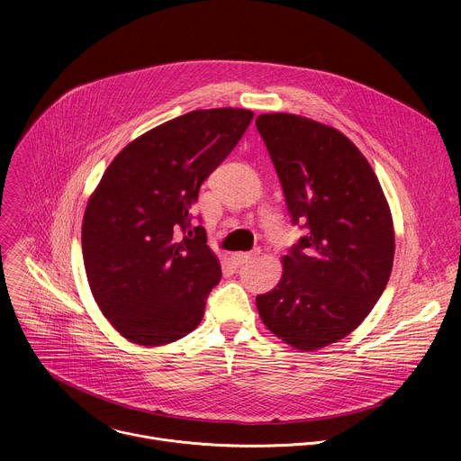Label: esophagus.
<instances>
[{"label":"esophagus","mask_w":461,"mask_h":461,"mask_svg":"<svg viewBox=\"0 0 461 461\" xmlns=\"http://www.w3.org/2000/svg\"><path fill=\"white\" fill-rule=\"evenodd\" d=\"M258 253H260V248H255L253 251H239V253L231 255V260H233L235 267H242V265H246L248 260L255 258Z\"/></svg>","instance_id":"obj_1"}]
</instances>
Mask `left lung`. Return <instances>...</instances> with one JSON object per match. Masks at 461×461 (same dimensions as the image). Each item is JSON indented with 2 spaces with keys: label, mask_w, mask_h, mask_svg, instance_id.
<instances>
[{
  "label": "left lung",
  "mask_w": 461,
  "mask_h": 461,
  "mask_svg": "<svg viewBox=\"0 0 461 461\" xmlns=\"http://www.w3.org/2000/svg\"><path fill=\"white\" fill-rule=\"evenodd\" d=\"M255 125L292 224L304 230L257 308L285 343L315 350L356 330L381 297L393 260L390 210L370 164L338 129L288 113Z\"/></svg>",
  "instance_id": "obj_1"
}]
</instances>
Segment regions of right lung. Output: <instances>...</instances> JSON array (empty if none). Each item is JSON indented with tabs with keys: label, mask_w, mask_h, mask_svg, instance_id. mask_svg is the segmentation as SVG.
Here are the masks:
<instances>
[{
	"label": "right lung",
	"mask_w": 461,
	"mask_h": 461,
	"mask_svg": "<svg viewBox=\"0 0 461 461\" xmlns=\"http://www.w3.org/2000/svg\"><path fill=\"white\" fill-rule=\"evenodd\" d=\"M251 118L231 107L185 113L131 142L104 173L84 215V265L125 339L166 345L203 321L222 272L191 210Z\"/></svg>",
	"instance_id": "right-lung-1"
}]
</instances>
